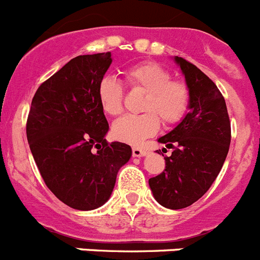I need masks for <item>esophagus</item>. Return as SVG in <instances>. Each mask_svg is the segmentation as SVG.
<instances>
[{
  "label": "esophagus",
  "instance_id": "esophagus-1",
  "mask_svg": "<svg viewBox=\"0 0 260 260\" xmlns=\"http://www.w3.org/2000/svg\"><path fill=\"white\" fill-rule=\"evenodd\" d=\"M146 153H147V151L145 150V149H142V147L135 146L132 149L133 156H144V155H146Z\"/></svg>",
  "mask_w": 260,
  "mask_h": 260
}]
</instances>
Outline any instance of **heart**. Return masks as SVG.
<instances>
[{"mask_svg": "<svg viewBox=\"0 0 260 260\" xmlns=\"http://www.w3.org/2000/svg\"><path fill=\"white\" fill-rule=\"evenodd\" d=\"M125 79L132 89L146 93L142 101L141 115H127L113 125V136L127 144L139 145L146 137L155 135L160 121L175 125L184 119L190 105V92L185 83L172 80V75L154 62L141 63L125 72ZM98 101L104 113L118 116L123 111V86L116 79H102L97 88Z\"/></svg>", "mask_w": 260, "mask_h": 260, "instance_id": "heart-1", "label": "heart"}]
</instances>
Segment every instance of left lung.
I'll return each instance as SVG.
<instances>
[{"label":"left lung","instance_id":"1","mask_svg":"<svg viewBox=\"0 0 260 260\" xmlns=\"http://www.w3.org/2000/svg\"><path fill=\"white\" fill-rule=\"evenodd\" d=\"M175 62L190 92L189 113L174 129L158 139L174 150L165 156L162 174L149 179L156 202L171 210L193 205L209 190L231 144V121L220 90L190 62L181 57H175Z\"/></svg>","mask_w":260,"mask_h":260}]
</instances>
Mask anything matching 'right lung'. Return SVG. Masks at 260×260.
Segmentation results:
<instances>
[{
  "instance_id": "1",
  "label": "right lung",
  "mask_w": 260,
  "mask_h": 260,
  "mask_svg": "<svg viewBox=\"0 0 260 260\" xmlns=\"http://www.w3.org/2000/svg\"><path fill=\"white\" fill-rule=\"evenodd\" d=\"M111 62L110 51L71 59L39 86L28 114V144L46 186L81 211L107 202L132 155L129 145L105 139L97 88Z\"/></svg>"
}]
</instances>
